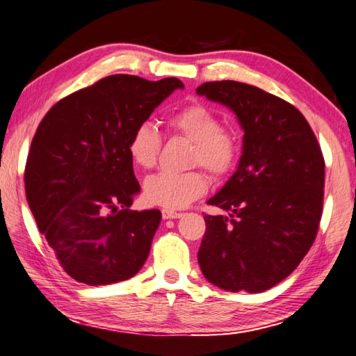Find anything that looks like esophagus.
Returning <instances> with one entry per match:
<instances>
[{
    "label": "esophagus",
    "instance_id": "1",
    "mask_svg": "<svg viewBox=\"0 0 356 356\" xmlns=\"http://www.w3.org/2000/svg\"><path fill=\"white\" fill-rule=\"evenodd\" d=\"M161 216H163V219H177V218L182 216V213L174 211V210H170V209H163V210H161Z\"/></svg>",
    "mask_w": 356,
    "mask_h": 356
}]
</instances>
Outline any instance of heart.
<instances>
[{
    "mask_svg": "<svg viewBox=\"0 0 356 356\" xmlns=\"http://www.w3.org/2000/svg\"><path fill=\"white\" fill-rule=\"evenodd\" d=\"M172 134L180 135L191 143L195 151L193 165H200L211 176L224 177L234 170L238 157L235 135L221 127L219 116L204 104H190L172 112L166 118ZM161 137L152 122H140L134 129L127 143L132 161L141 170H151L159 160ZM209 188V179L202 171L159 172L145 182V199L152 205L166 209H182L200 197Z\"/></svg>",
    "mask_w": 356,
    "mask_h": 356,
    "instance_id": "obj_1",
    "label": "heart"
}]
</instances>
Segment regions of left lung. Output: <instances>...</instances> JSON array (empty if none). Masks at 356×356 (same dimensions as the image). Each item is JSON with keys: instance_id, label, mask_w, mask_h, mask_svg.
Segmentation results:
<instances>
[{"instance_id": "8db88e82", "label": "left lung", "mask_w": 356, "mask_h": 356, "mask_svg": "<svg viewBox=\"0 0 356 356\" xmlns=\"http://www.w3.org/2000/svg\"><path fill=\"white\" fill-rule=\"evenodd\" d=\"M197 95L234 111L244 131L234 176L209 199L230 211L205 215L197 252L205 279L232 293H263L299 266L318 234L325 161L308 121L279 96L236 81Z\"/></svg>"}]
</instances>
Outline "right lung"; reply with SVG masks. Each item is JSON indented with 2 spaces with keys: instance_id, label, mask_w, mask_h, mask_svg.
<instances>
[{
  "instance_id": "right-lung-1",
  "label": "right lung",
  "mask_w": 356,
  "mask_h": 356,
  "mask_svg": "<svg viewBox=\"0 0 356 356\" xmlns=\"http://www.w3.org/2000/svg\"><path fill=\"white\" fill-rule=\"evenodd\" d=\"M176 88H184L176 77L107 76L60 99L38 124L26 160V199L74 280H127L149 255L161 213L129 210L140 184L127 143Z\"/></svg>"
}]
</instances>
